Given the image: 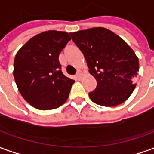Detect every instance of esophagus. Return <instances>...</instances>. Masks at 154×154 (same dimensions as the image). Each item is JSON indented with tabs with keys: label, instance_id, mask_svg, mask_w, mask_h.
<instances>
[{
	"label": "esophagus",
	"instance_id": "34e87169",
	"mask_svg": "<svg viewBox=\"0 0 154 154\" xmlns=\"http://www.w3.org/2000/svg\"><path fill=\"white\" fill-rule=\"evenodd\" d=\"M81 77H82V72L79 71V72L77 73V75H76V78H77V80H80Z\"/></svg>",
	"mask_w": 154,
	"mask_h": 154
}]
</instances>
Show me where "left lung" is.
Wrapping results in <instances>:
<instances>
[{"mask_svg":"<svg viewBox=\"0 0 154 154\" xmlns=\"http://www.w3.org/2000/svg\"><path fill=\"white\" fill-rule=\"evenodd\" d=\"M73 42L83 54L90 73L97 82L89 92L94 103L116 106L132 94L139 69V59L125 40L102 27L70 33Z\"/></svg>","mask_w":154,"mask_h":154,"instance_id":"obj_1","label":"left lung"}]
</instances>
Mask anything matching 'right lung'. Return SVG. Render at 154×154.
<instances>
[{
  "instance_id": "obj_1",
  "label": "right lung",
  "mask_w": 154,
  "mask_h": 154,
  "mask_svg": "<svg viewBox=\"0 0 154 154\" xmlns=\"http://www.w3.org/2000/svg\"><path fill=\"white\" fill-rule=\"evenodd\" d=\"M69 40L67 32H43L30 38L15 55V83L24 99L36 109H56L68 98L75 81L62 72L58 56Z\"/></svg>"
}]
</instances>
